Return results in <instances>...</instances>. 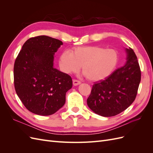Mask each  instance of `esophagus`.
<instances>
[{
    "instance_id": "obj_1",
    "label": "esophagus",
    "mask_w": 153,
    "mask_h": 153,
    "mask_svg": "<svg viewBox=\"0 0 153 153\" xmlns=\"http://www.w3.org/2000/svg\"><path fill=\"white\" fill-rule=\"evenodd\" d=\"M73 85H78L80 84H81V82H80V81H79V80L74 79V80H73Z\"/></svg>"
}]
</instances>
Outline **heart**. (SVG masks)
Instances as JSON below:
<instances>
[{"mask_svg":"<svg viewBox=\"0 0 153 153\" xmlns=\"http://www.w3.org/2000/svg\"><path fill=\"white\" fill-rule=\"evenodd\" d=\"M116 50L99 46H85L65 50L59 57V67L65 73H76L82 66L88 80L100 81L109 76L119 63Z\"/></svg>","mask_w":153,"mask_h":153,"instance_id":"b5f03b06","label":"heart"}]
</instances>
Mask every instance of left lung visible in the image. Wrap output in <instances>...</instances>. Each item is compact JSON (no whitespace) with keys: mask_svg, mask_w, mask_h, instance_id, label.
<instances>
[{"mask_svg":"<svg viewBox=\"0 0 153 153\" xmlns=\"http://www.w3.org/2000/svg\"><path fill=\"white\" fill-rule=\"evenodd\" d=\"M125 65L92 85L87 100L89 107L104 117L115 116L131 105L137 94L141 71L137 55L132 48L126 49Z\"/></svg>","mask_w":153,"mask_h":153,"instance_id":"8db88e82","label":"left lung"}]
</instances>
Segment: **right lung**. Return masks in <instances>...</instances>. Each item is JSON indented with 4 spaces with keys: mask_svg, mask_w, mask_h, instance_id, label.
<instances>
[{
    "mask_svg": "<svg viewBox=\"0 0 153 153\" xmlns=\"http://www.w3.org/2000/svg\"><path fill=\"white\" fill-rule=\"evenodd\" d=\"M62 45L47 36L25 41L14 64V85L25 108L41 115L53 114L65 103L72 78L53 67V55Z\"/></svg>",
    "mask_w": 153,
    "mask_h": 153,
    "instance_id": "1",
    "label": "right lung"
}]
</instances>
